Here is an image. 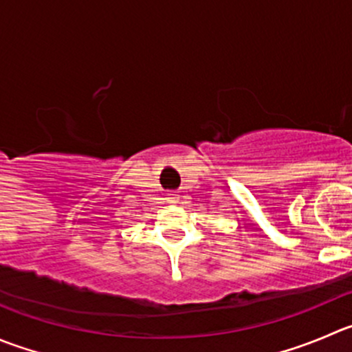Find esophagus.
<instances>
[{
    "instance_id": "34e87169",
    "label": "esophagus",
    "mask_w": 352,
    "mask_h": 352,
    "mask_svg": "<svg viewBox=\"0 0 352 352\" xmlns=\"http://www.w3.org/2000/svg\"><path fill=\"white\" fill-rule=\"evenodd\" d=\"M178 200H179L178 195H170L169 197V204H178Z\"/></svg>"
}]
</instances>
